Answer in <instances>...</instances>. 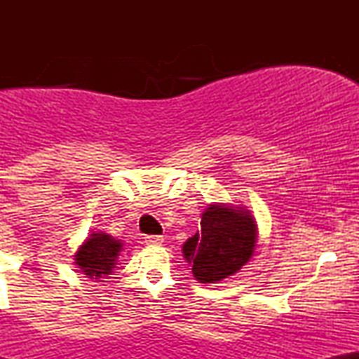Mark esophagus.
Masks as SVG:
<instances>
[{"label":"esophagus","instance_id":"obj_1","mask_svg":"<svg viewBox=\"0 0 359 359\" xmlns=\"http://www.w3.org/2000/svg\"><path fill=\"white\" fill-rule=\"evenodd\" d=\"M163 241V236H145V243L150 246H160Z\"/></svg>","mask_w":359,"mask_h":359}]
</instances>
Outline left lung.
Wrapping results in <instances>:
<instances>
[{
  "label": "left lung",
  "instance_id": "left-lung-1",
  "mask_svg": "<svg viewBox=\"0 0 359 359\" xmlns=\"http://www.w3.org/2000/svg\"><path fill=\"white\" fill-rule=\"evenodd\" d=\"M258 224L246 205L209 204L201 214V231L182 245L194 278L217 283L238 273L255 253Z\"/></svg>",
  "mask_w": 359,
  "mask_h": 359
}]
</instances>
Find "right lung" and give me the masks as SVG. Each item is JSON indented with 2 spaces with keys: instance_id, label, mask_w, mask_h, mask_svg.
<instances>
[{
  "instance_id": "add662e5",
  "label": "right lung",
  "mask_w": 359,
  "mask_h": 359,
  "mask_svg": "<svg viewBox=\"0 0 359 359\" xmlns=\"http://www.w3.org/2000/svg\"><path fill=\"white\" fill-rule=\"evenodd\" d=\"M123 248L125 243L121 240H116L108 233L93 231L72 255L74 263L88 278L102 282V278H108V275L116 269Z\"/></svg>"
}]
</instances>
